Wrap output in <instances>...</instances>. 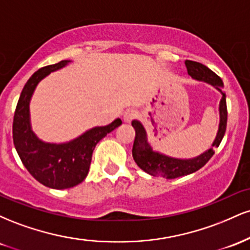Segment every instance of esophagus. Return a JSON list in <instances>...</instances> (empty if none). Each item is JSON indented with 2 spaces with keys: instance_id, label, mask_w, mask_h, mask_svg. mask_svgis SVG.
I'll return each instance as SVG.
<instances>
[{
  "instance_id": "esophagus-1",
  "label": "esophagus",
  "mask_w": 250,
  "mask_h": 250,
  "mask_svg": "<svg viewBox=\"0 0 250 250\" xmlns=\"http://www.w3.org/2000/svg\"><path fill=\"white\" fill-rule=\"evenodd\" d=\"M137 116V111L134 110V109H129L125 113V115H123V120H125V122H130L133 121L135 117Z\"/></svg>"
}]
</instances>
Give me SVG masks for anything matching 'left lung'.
Wrapping results in <instances>:
<instances>
[{"label": "left lung", "mask_w": 250, "mask_h": 250, "mask_svg": "<svg viewBox=\"0 0 250 250\" xmlns=\"http://www.w3.org/2000/svg\"><path fill=\"white\" fill-rule=\"evenodd\" d=\"M186 67L188 74L194 79L205 81L213 84L220 91L223 90V82L220 76H217L213 70L209 69L205 64L200 62L186 60ZM227 103L226 95L222 93V99L220 102V125L217 131L216 139L213 143V147H219L223 136H225L227 128ZM135 129V140L133 145V157L134 161L146 173L153 176L165 177V179H176V177L185 176V175L195 173L207 163L211 156L215 154V150L210 148L200 156L191 160H179L173 157L165 156V155L153 151L150 146L147 142V135L143 125L139 121L131 122Z\"/></svg>", "instance_id": "8db88e82"}]
</instances>
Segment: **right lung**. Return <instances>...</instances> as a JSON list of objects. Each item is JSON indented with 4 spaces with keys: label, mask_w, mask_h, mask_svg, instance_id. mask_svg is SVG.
I'll return each instance as SVG.
<instances>
[{
    "label": "right lung",
    "mask_w": 250,
    "mask_h": 250,
    "mask_svg": "<svg viewBox=\"0 0 250 250\" xmlns=\"http://www.w3.org/2000/svg\"><path fill=\"white\" fill-rule=\"evenodd\" d=\"M68 62L47 65L31 75L20 95L13 121L14 146L23 166L34 179L54 189L71 188L81 183L88 175L95 146L122 125L121 120L116 119L105 127L90 129L74 141L63 145L44 143L37 139L29 123L30 97L43 77L64 67Z\"/></svg>",
    "instance_id": "obj_1"
}]
</instances>
